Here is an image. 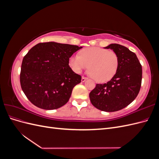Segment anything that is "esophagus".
I'll return each instance as SVG.
<instances>
[{"label": "esophagus", "instance_id": "esophagus-1", "mask_svg": "<svg viewBox=\"0 0 159 159\" xmlns=\"http://www.w3.org/2000/svg\"><path fill=\"white\" fill-rule=\"evenodd\" d=\"M87 80L88 78H85V77H82V78H81V81H82V82H84V81H85V80Z\"/></svg>", "mask_w": 159, "mask_h": 159}]
</instances>
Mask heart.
<instances>
[{"mask_svg":"<svg viewBox=\"0 0 159 159\" xmlns=\"http://www.w3.org/2000/svg\"><path fill=\"white\" fill-rule=\"evenodd\" d=\"M71 68L80 74L88 68L91 77L98 82H106L112 79L119 66L117 53L99 47L88 48L81 50L80 55L72 56L69 60Z\"/></svg>","mask_w":159,"mask_h":159,"instance_id":"heart-1","label":"heart"}]
</instances>
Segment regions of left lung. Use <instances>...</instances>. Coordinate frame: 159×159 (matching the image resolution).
<instances>
[{
    "label": "left lung",
    "instance_id": "8db88e82",
    "mask_svg": "<svg viewBox=\"0 0 159 159\" xmlns=\"http://www.w3.org/2000/svg\"><path fill=\"white\" fill-rule=\"evenodd\" d=\"M104 48L117 53L118 69L107 83L96 85L89 98L95 107L113 112L127 107L136 98L141 85L142 66L136 54L126 47L111 44Z\"/></svg>",
    "mask_w": 159,
    "mask_h": 159
}]
</instances>
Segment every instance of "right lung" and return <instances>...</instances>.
Masks as SVG:
<instances>
[{
    "instance_id": "add662e5",
    "label": "right lung",
    "mask_w": 159,
    "mask_h": 159,
    "mask_svg": "<svg viewBox=\"0 0 159 159\" xmlns=\"http://www.w3.org/2000/svg\"><path fill=\"white\" fill-rule=\"evenodd\" d=\"M82 48L55 42L39 43L24 57L20 81L27 98L46 110L60 108L68 102L81 75L69 66V59Z\"/></svg>"
}]
</instances>
